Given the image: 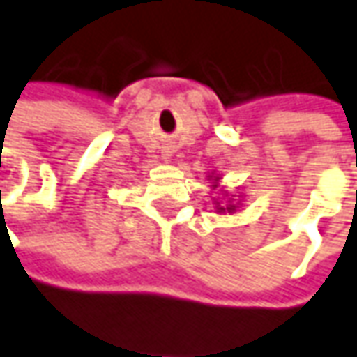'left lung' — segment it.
Returning <instances> with one entry per match:
<instances>
[{
  "label": "left lung",
  "instance_id": "8db88e82",
  "mask_svg": "<svg viewBox=\"0 0 357 357\" xmlns=\"http://www.w3.org/2000/svg\"><path fill=\"white\" fill-rule=\"evenodd\" d=\"M209 178H213V176H209ZM217 181H219V178H213V188H217ZM223 211H229V213H233L235 211V205L233 203H229L227 207H219V203H217V213H223Z\"/></svg>",
  "mask_w": 357,
  "mask_h": 357
}]
</instances>
